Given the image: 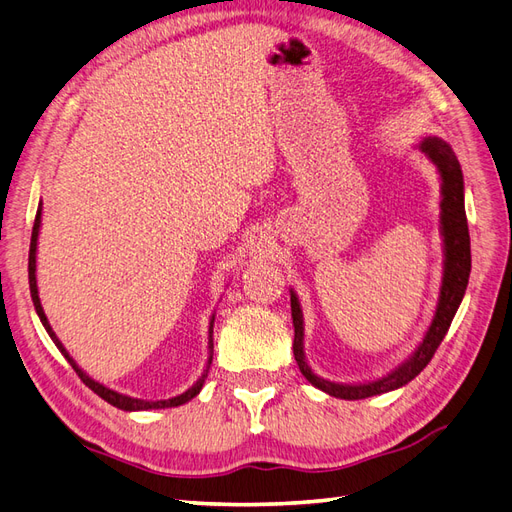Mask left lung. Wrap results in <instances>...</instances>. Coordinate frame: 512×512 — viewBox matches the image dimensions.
Here are the masks:
<instances>
[{"instance_id": "obj_1", "label": "left lung", "mask_w": 512, "mask_h": 512, "mask_svg": "<svg viewBox=\"0 0 512 512\" xmlns=\"http://www.w3.org/2000/svg\"><path fill=\"white\" fill-rule=\"evenodd\" d=\"M422 151L437 164L441 175V227H443V242H445V272H443V285L435 320H432L430 329L424 337L422 346L417 348L411 361H406L400 370L383 381L368 383V385H335L318 378L309 370V365L303 355V313L296 294H292V320H294V359L298 363L300 372L307 381L335 398L344 400H361L378 396L391 389H398L422 372L430 359L435 357L439 344L443 342L445 333H448L454 313L461 305L463 294L467 290L469 272H471V248H469V229H467V216H465V199H463V170L458 164L456 155L450 144H445L439 138H426L422 142Z\"/></svg>"}]
</instances>
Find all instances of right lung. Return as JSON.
I'll list each match as a JSON object with an SVG mask.
<instances>
[{"label": "right lung", "mask_w": 512, "mask_h": 512, "mask_svg": "<svg viewBox=\"0 0 512 512\" xmlns=\"http://www.w3.org/2000/svg\"><path fill=\"white\" fill-rule=\"evenodd\" d=\"M38 227H41V205H38V212H36V220H34V227H32V242H30V259H28V279H30V292H32V303H34V307H36V313H38V318H41V322H43V326L47 329V333H49V337L54 339V344L58 346V350L62 352L64 357H67V361L73 365V370H75V374L82 378V383L88 387V389H93L99 398H103L106 402H110L112 406H119V409H123V411H147V409H168V406H179V404H183V402H188V400H192L196 393L201 391V387H203V383H205V376H207V370H209V363H212V355H214V344H212V326H209V361H207V370L203 372V376L199 378V381H196V385H192L186 393H181V396H177V398H170V400H157V402H147V400H138V398H129V396H123V393H116V391H112V389H108V387H103V385H99L97 381H93V378L90 376H86L80 368H77L75 365V361L69 357V352L64 350V346L58 342V337H56V333L51 331V326H49V322H47V318H45V311H43V307H41V298H38V287H36V240H38ZM212 324H214V318H212Z\"/></svg>", "instance_id": "1"}]
</instances>
